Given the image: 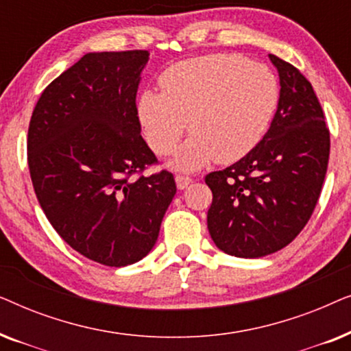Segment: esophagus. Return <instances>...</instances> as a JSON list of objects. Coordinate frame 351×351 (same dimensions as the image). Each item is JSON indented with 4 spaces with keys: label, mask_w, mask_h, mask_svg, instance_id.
<instances>
[{
    "label": "esophagus",
    "mask_w": 351,
    "mask_h": 351,
    "mask_svg": "<svg viewBox=\"0 0 351 351\" xmlns=\"http://www.w3.org/2000/svg\"><path fill=\"white\" fill-rule=\"evenodd\" d=\"M191 177L189 176H182V174H177L176 176V184H177V189L179 190H185L186 186H189L191 184Z\"/></svg>",
    "instance_id": "1"
}]
</instances>
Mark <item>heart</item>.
I'll return each instance as SVG.
<instances>
[{
	"instance_id": "heart-1",
	"label": "heart",
	"mask_w": 351,
	"mask_h": 351,
	"mask_svg": "<svg viewBox=\"0 0 351 351\" xmlns=\"http://www.w3.org/2000/svg\"><path fill=\"white\" fill-rule=\"evenodd\" d=\"M162 93L143 90L137 117L156 155L172 152L185 132H193L176 152L171 166L196 171L217 160H241L265 136L280 100V86L268 66L241 56L210 54L167 66Z\"/></svg>"
}]
</instances>
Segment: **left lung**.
<instances>
[{
	"mask_svg": "<svg viewBox=\"0 0 351 351\" xmlns=\"http://www.w3.org/2000/svg\"><path fill=\"white\" fill-rule=\"evenodd\" d=\"M280 75L271 126L252 152L206 176L213 191L208 230L220 251L257 258L287 246L318 203L328 171L330 138L311 83L270 54Z\"/></svg>",
	"mask_w": 351,
	"mask_h": 351,
	"instance_id": "left-lung-1",
	"label": "left lung"
}]
</instances>
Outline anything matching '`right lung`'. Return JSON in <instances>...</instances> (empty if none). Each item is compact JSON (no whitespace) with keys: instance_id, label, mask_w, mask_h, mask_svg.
<instances>
[{"instance_id":"obj_1","label":"right lung","mask_w":351,"mask_h":351,"mask_svg":"<svg viewBox=\"0 0 351 351\" xmlns=\"http://www.w3.org/2000/svg\"><path fill=\"white\" fill-rule=\"evenodd\" d=\"M148 51L89 52L43 90L28 126L36 198L64 241L90 261L147 256L174 198V176L141 136L136 95Z\"/></svg>"}]
</instances>
